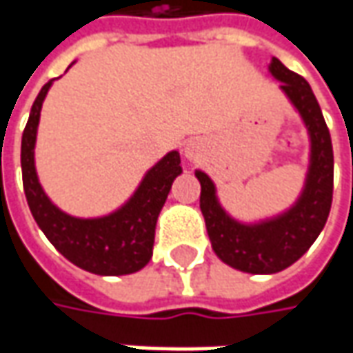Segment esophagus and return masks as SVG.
<instances>
[{"label": "esophagus", "instance_id": "1", "mask_svg": "<svg viewBox=\"0 0 353 353\" xmlns=\"http://www.w3.org/2000/svg\"><path fill=\"white\" fill-rule=\"evenodd\" d=\"M184 155L188 157V159H194V157H196V149H194L192 145H190V147L186 145V149H184Z\"/></svg>", "mask_w": 353, "mask_h": 353}]
</instances>
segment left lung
<instances>
[{
  "label": "left lung",
  "mask_w": 353,
  "mask_h": 353,
  "mask_svg": "<svg viewBox=\"0 0 353 353\" xmlns=\"http://www.w3.org/2000/svg\"><path fill=\"white\" fill-rule=\"evenodd\" d=\"M269 72L281 82L279 88L299 112L310 137V159L301 196L289 210L245 224L222 208L210 176L204 170L194 172L200 181V210L212 250L225 265L253 275L279 273L305 255L328 220L334 190L332 139L310 84L275 57L269 62Z\"/></svg>",
  "instance_id": "left-lung-1"
}]
</instances>
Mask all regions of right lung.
<instances>
[{
	"label": "right lung",
	"instance_id": "right-lung-1",
	"mask_svg": "<svg viewBox=\"0 0 353 353\" xmlns=\"http://www.w3.org/2000/svg\"><path fill=\"white\" fill-rule=\"evenodd\" d=\"M52 80L41 88L21 139V170L27 204L47 239L76 267L103 277L129 275L153 255L155 225L170 186L183 172L179 151H170L145 172L123 206L100 218H76L50 202L34 169V143L41 108Z\"/></svg>",
	"mask_w": 353,
	"mask_h": 353
}]
</instances>
